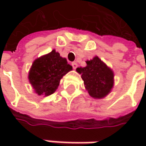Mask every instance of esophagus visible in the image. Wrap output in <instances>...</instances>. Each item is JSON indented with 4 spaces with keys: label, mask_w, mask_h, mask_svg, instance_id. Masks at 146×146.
I'll list each match as a JSON object with an SVG mask.
<instances>
[{
    "label": "esophagus",
    "mask_w": 146,
    "mask_h": 146,
    "mask_svg": "<svg viewBox=\"0 0 146 146\" xmlns=\"http://www.w3.org/2000/svg\"><path fill=\"white\" fill-rule=\"evenodd\" d=\"M71 66H72L73 69H76V68L78 67V64H77L76 62H72V63H71Z\"/></svg>",
    "instance_id": "34e87169"
}]
</instances>
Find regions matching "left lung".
I'll use <instances>...</instances> for the list:
<instances>
[{
    "label": "left lung",
    "mask_w": 146,
    "mask_h": 146,
    "mask_svg": "<svg viewBox=\"0 0 146 146\" xmlns=\"http://www.w3.org/2000/svg\"><path fill=\"white\" fill-rule=\"evenodd\" d=\"M86 62L87 66L77 68V72L81 75L85 88L91 97L104 98L113 87V71L98 57Z\"/></svg>",
    "instance_id": "obj_1"
}]
</instances>
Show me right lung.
I'll return each instance as SVG.
<instances>
[{
	"label": "right lung",
	"instance_id": "add662e5",
	"mask_svg": "<svg viewBox=\"0 0 146 146\" xmlns=\"http://www.w3.org/2000/svg\"><path fill=\"white\" fill-rule=\"evenodd\" d=\"M71 70L66 59L53 50L34 61L28 79L38 95L48 96L58 88L62 76Z\"/></svg>",
	"mask_w": 146,
	"mask_h": 146
}]
</instances>
